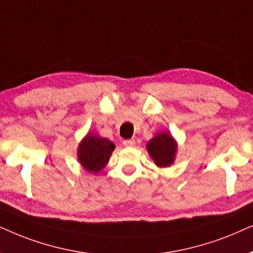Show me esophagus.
Here are the masks:
<instances>
[{"label":"esophagus","instance_id":"obj_1","mask_svg":"<svg viewBox=\"0 0 253 253\" xmlns=\"http://www.w3.org/2000/svg\"><path fill=\"white\" fill-rule=\"evenodd\" d=\"M123 144L125 147H133L135 144V141L134 140H124Z\"/></svg>","mask_w":253,"mask_h":253}]
</instances>
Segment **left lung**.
<instances>
[{
    "instance_id": "left-lung-1",
    "label": "left lung",
    "mask_w": 253,
    "mask_h": 253,
    "mask_svg": "<svg viewBox=\"0 0 253 253\" xmlns=\"http://www.w3.org/2000/svg\"><path fill=\"white\" fill-rule=\"evenodd\" d=\"M147 150L157 167H170L177 153V143L169 132H161L147 143Z\"/></svg>"
}]
</instances>
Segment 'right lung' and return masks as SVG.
<instances>
[{
  "label": "right lung",
  "mask_w": 253,
  "mask_h": 253,
  "mask_svg": "<svg viewBox=\"0 0 253 253\" xmlns=\"http://www.w3.org/2000/svg\"><path fill=\"white\" fill-rule=\"evenodd\" d=\"M114 148L116 146L109 139L87 133L79 144L77 158L86 171L97 173L105 168Z\"/></svg>",
  "instance_id": "add662e5"
}]
</instances>
